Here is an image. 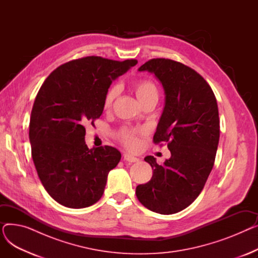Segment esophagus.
<instances>
[{"mask_svg":"<svg viewBox=\"0 0 258 258\" xmlns=\"http://www.w3.org/2000/svg\"><path fill=\"white\" fill-rule=\"evenodd\" d=\"M123 159H124V161L130 162V163H135V162H138V161H139L138 158L134 157V156H132V155H130V154H124V155H123Z\"/></svg>","mask_w":258,"mask_h":258,"instance_id":"obj_1","label":"esophagus"}]
</instances>
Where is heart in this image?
<instances>
[{
  "label": "heart",
  "instance_id": "b5f03b06",
  "mask_svg": "<svg viewBox=\"0 0 258 258\" xmlns=\"http://www.w3.org/2000/svg\"><path fill=\"white\" fill-rule=\"evenodd\" d=\"M133 90L142 104L148 100H158V88L154 81L150 78H142L137 80L136 83L133 85ZM117 87H113L106 92L103 100L104 110H110L112 107L114 100L117 97ZM141 134H143V131H134L124 128L120 132L119 138L122 144H124L127 148H131V150H135L139 144V135Z\"/></svg>",
  "mask_w": 258,
  "mask_h": 258
}]
</instances>
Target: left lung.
Here are the masks:
<instances>
[{"label": "left lung", "mask_w": 258, "mask_h": 258, "mask_svg": "<svg viewBox=\"0 0 258 258\" xmlns=\"http://www.w3.org/2000/svg\"><path fill=\"white\" fill-rule=\"evenodd\" d=\"M139 71L154 73L164 88L165 106L154 143H167L171 157L163 165L153 156L144 158L153 177L137 186L136 196L154 212L177 213L199 197L212 170L220 140L218 103L207 81L182 62L153 58Z\"/></svg>", "instance_id": "8db88e82"}]
</instances>
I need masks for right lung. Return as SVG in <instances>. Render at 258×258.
<instances>
[{"instance_id":"1","label":"right lung","mask_w":258,"mask_h":258,"mask_svg":"<svg viewBox=\"0 0 258 258\" xmlns=\"http://www.w3.org/2000/svg\"><path fill=\"white\" fill-rule=\"evenodd\" d=\"M87 56L54 70L40 87L31 111L29 140L38 178L52 199L69 208H86L103 195L107 174L121 154L115 147L90 148L86 125L103 112L113 80L137 64Z\"/></svg>"}]
</instances>
